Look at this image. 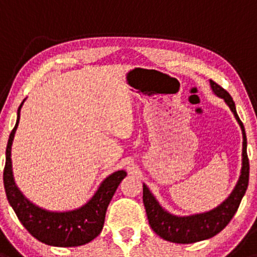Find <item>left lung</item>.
<instances>
[{
	"label": "left lung",
	"mask_w": 257,
	"mask_h": 257,
	"mask_svg": "<svg viewBox=\"0 0 257 257\" xmlns=\"http://www.w3.org/2000/svg\"><path fill=\"white\" fill-rule=\"evenodd\" d=\"M210 86L216 96L221 97L229 106L241 128V134H243V154H241L243 159L241 160L243 161H241L240 176L233 192L223 203L210 211L191 216H176L167 212L158 203L148 187L143 184V204L146 207L147 216H148L149 224L159 237L172 243H197V241L212 238L217 233H220L237 212L239 204L246 192L247 183H249L250 167L246 154V135H245L243 122L239 119L233 98L230 97L228 92L212 80H210Z\"/></svg>",
	"instance_id": "1"
}]
</instances>
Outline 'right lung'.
Segmentation results:
<instances>
[{
	"mask_svg": "<svg viewBox=\"0 0 257 257\" xmlns=\"http://www.w3.org/2000/svg\"><path fill=\"white\" fill-rule=\"evenodd\" d=\"M25 100V99H24ZM14 128L10 135L6 149L4 184L6 195L23 226L33 237L52 246H79L90 243L102 232L109 203L121 181L127 175L123 170L113 172L100 183L99 188L85 205L71 211L54 212L36 206L23 195L14 182L11 151L20 119V109Z\"/></svg>",
	"mask_w": 257,
	"mask_h": 257,
	"instance_id": "right-lung-1",
	"label": "right lung"
}]
</instances>
